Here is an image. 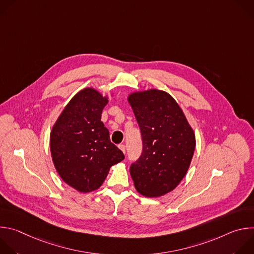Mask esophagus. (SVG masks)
I'll list each match as a JSON object with an SVG mask.
<instances>
[{
    "mask_svg": "<svg viewBox=\"0 0 254 254\" xmlns=\"http://www.w3.org/2000/svg\"><path fill=\"white\" fill-rule=\"evenodd\" d=\"M119 148L122 150V152H123L124 154H126V146H125V144H120Z\"/></svg>",
    "mask_w": 254,
    "mask_h": 254,
    "instance_id": "obj_1",
    "label": "esophagus"
}]
</instances>
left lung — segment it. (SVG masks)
Segmentation results:
<instances>
[{"label": "left lung", "mask_w": 254, "mask_h": 254, "mask_svg": "<svg viewBox=\"0 0 254 254\" xmlns=\"http://www.w3.org/2000/svg\"><path fill=\"white\" fill-rule=\"evenodd\" d=\"M127 100L142 139V153L129 168L134 188L150 198L166 195L187 174L196 146L194 130L166 91H136Z\"/></svg>", "instance_id": "left-lung-1"}]
</instances>
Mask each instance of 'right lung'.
Wrapping results in <instances>:
<instances>
[{
  "label": "right lung",
  "mask_w": 254,
  "mask_h": 254,
  "mask_svg": "<svg viewBox=\"0 0 254 254\" xmlns=\"http://www.w3.org/2000/svg\"><path fill=\"white\" fill-rule=\"evenodd\" d=\"M107 96L92 87L77 92L50 133V151L60 178L81 193L97 190L112 166L125 159L101 122Z\"/></svg>",
  "instance_id": "right-lung-1"
}]
</instances>
